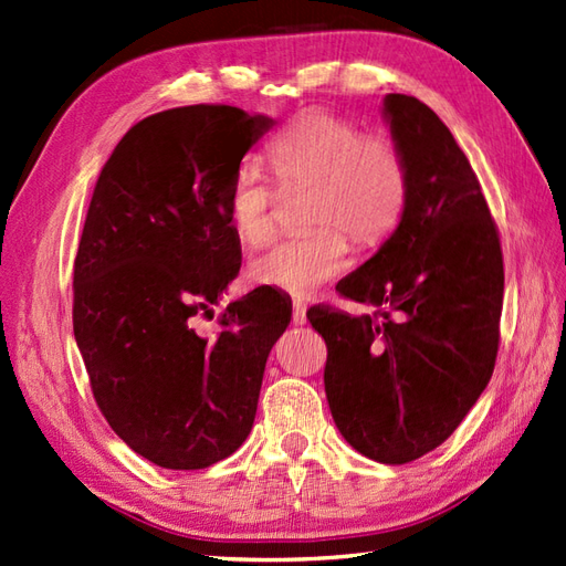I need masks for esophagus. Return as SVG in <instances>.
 <instances>
[{"label":"esophagus","mask_w":566,"mask_h":566,"mask_svg":"<svg viewBox=\"0 0 566 566\" xmlns=\"http://www.w3.org/2000/svg\"><path fill=\"white\" fill-rule=\"evenodd\" d=\"M292 319H294V325H305V305L303 303H294Z\"/></svg>","instance_id":"34e87169"}]
</instances>
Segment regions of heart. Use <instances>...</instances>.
<instances>
[{
    "label": "heart",
    "instance_id": "1",
    "mask_svg": "<svg viewBox=\"0 0 566 566\" xmlns=\"http://www.w3.org/2000/svg\"><path fill=\"white\" fill-rule=\"evenodd\" d=\"M268 160L284 187H311L303 222L315 224L286 237L253 258L251 280L294 296H311L342 274L348 241L377 247L406 213L410 175L398 142L365 133L329 111H305L274 135ZM274 191L263 170L239 166L228 189V218L234 237L261 247L274 230Z\"/></svg>",
    "mask_w": 566,
    "mask_h": 566
}]
</instances>
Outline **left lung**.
<instances>
[{"label":"left lung","instance_id":"obj_1","mask_svg":"<svg viewBox=\"0 0 566 566\" xmlns=\"http://www.w3.org/2000/svg\"><path fill=\"white\" fill-rule=\"evenodd\" d=\"M381 116L406 156L410 197L379 251L336 284L375 313L308 311L327 344L334 424L369 460L406 464L458 429L493 375L503 251L470 160L415 96Z\"/></svg>","mask_w":566,"mask_h":566}]
</instances>
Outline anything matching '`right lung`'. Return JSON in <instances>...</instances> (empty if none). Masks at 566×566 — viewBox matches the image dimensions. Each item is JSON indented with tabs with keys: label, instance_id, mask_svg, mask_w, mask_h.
I'll return each instance as SVG.
<instances>
[{
	"label": "right lung",
	"instance_id": "1",
	"mask_svg": "<svg viewBox=\"0 0 566 566\" xmlns=\"http://www.w3.org/2000/svg\"><path fill=\"white\" fill-rule=\"evenodd\" d=\"M274 120L182 106L139 120L96 180L73 268V334L96 406L137 455L203 470L247 441L268 355L292 303L258 286L208 338V313L239 274L228 189Z\"/></svg>",
	"mask_w": 566,
	"mask_h": 566
}]
</instances>
